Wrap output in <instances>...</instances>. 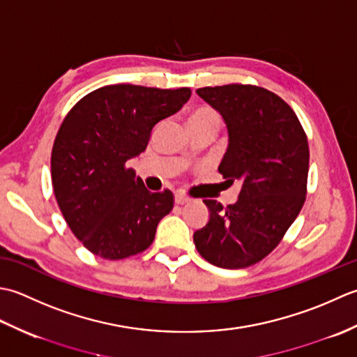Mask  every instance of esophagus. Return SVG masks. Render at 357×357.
<instances>
[{
	"label": "esophagus",
	"instance_id": "1",
	"mask_svg": "<svg viewBox=\"0 0 357 357\" xmlns=\"http://www.w3.org/2000/svg\"><path fill=\"white\" fill-rule=\"evenodd\" d=\"M188 202H191V199H189L188 195H185V194H176V203H177V205H185V203H188Z\"/></svg>",
	"mask_w": 357,
	"mask_h": 357
}]
</instances>
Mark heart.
Listing matches in <instances>:
<instances>
[{"label":"heart","instance_id":"heart-1","mask_svg":"<svg viewBox=\"0 0 357 357\" xmlns=\"http://www.w3.org/2000/svg\"><path fill=\"white\" fill-rule=\"evenodd\" d=\"M189 128L191 129H206V130H213V132H219V129L222 128L223 119L219 111H215L214 107L211 106H199L197 109H194L189 115Z\"/></svg>","mask_w":357,"mask_h":357}]
</instances>
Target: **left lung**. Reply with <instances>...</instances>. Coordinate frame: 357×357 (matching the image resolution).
I'll use <instances>...</instances> for the list:
<instances>
[{
    "mask_svg": "<svg viewBox=\"0 0 357 357\" xmlns=\"http://www.w3.org/2000/svg\"><path fill=\"white\" fill-rule=\"evenodd\" d=\"M199 97L228 126L229 146L219 166L227 181H242L238 200L209 208L206 227L194 232L195 248L215 266L238 270L278 246L307 199L310 148L291 106L254 84L200 87Z\"/></svg>",
    "mask_w": 357,
    "mask_h": 357,
    "instance_id": "obj_1",
    "label": "left lung"
}]
</instances>
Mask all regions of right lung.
Returning a JSON list of instances; mask_svg holds the SVG:
<instances>
[{
  "label": "right lung",
  "mask_w": 357,
  "mask_h": 357,
  "mask_svg": "<svg viewBox=\"0 0 357 357\" xmlns=\"http://www.w3.org/2000/svg\"><path fill=\"white\" fill-rule=\"evenodd\" d=\"M189 97V87L111 84L87 93L64 117L50 157L52 186L64 220L92 254L120 260L154 242L174 194L148 191L126 162Z\"/></svg>",
  "instance_id": "add662e5"
}]
</instances>
